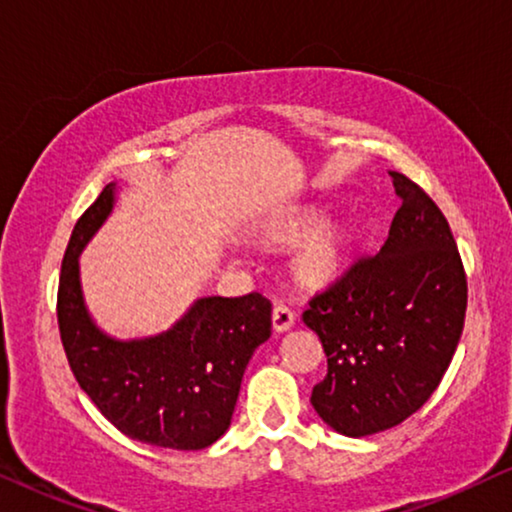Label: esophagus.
<instances>
[{
	"label": "esophagus",
	"instance_id": "esophagus-1",
	"mask_svg": "<svg viewBox=\"0 0 512 512\" xmlns=\"http://www.w3.org/2000/svg\"><path fill=\"white\" fill-rule=\"evenodd\" d=\"M293 324H296V314H293L291 307L284 303H277L275 310H272V326H275V331L284 333L289 331Z\"/></svg>",
	"mask_w": 512,
	"mask_h": 512
}]
</instances>
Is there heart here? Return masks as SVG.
<instances>
[{"label":"heart","mask_w":512,"mask_h":512,"mask_svg":"<svg viewBox=\"0 0 512 512\" xmlns=\"http://www.w3.org/2000/svg\"><path fill=\"white\" fill-rule=\"evenodd\" d=\"M321 223L319 214H298L279 223L275 228V240L279 242H300L310 237L293 261V270L300 282L310 286L328 284L331 279L338 277L347 256V233L338 223H328V226L319 228L318 233L313 232ZM315 235L312 236L311 233Z\"/></svg>","instance_id":"obj_1"}]
</instances>
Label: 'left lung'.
I'll use <instances>...</instances> for the list:
<instances>
[{
    "mask_svg": "<svg viewBox=\"0 0 512 512\" xmlns=\"http://www.w3.org/2000/svg\"><path fill=\"white\" fill-rule=\"evenodd\" d=\"M389 174L401 207L387 242L356 258L303 312L328 361L310 401L352 438L398 426L429 401L466 317V272L450 223L422 186Z\"/></svg>",
    "mask_w": 512,
    "mask_h": 512,
    "instance_id": "obj_1",
    "label": "left lung"
}]
</instances>
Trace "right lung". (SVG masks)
I'll return each mask as SVG.
<instances>
[{"label":"right lung","instance_id":"right-lung-1","mask_svg":"<svg viewBox=\"0 0 512 512\" xmlns=\"http://www.w3.org/2000/svg\"><path fill=\"white\" fill-rule=\"evenodd\" d=\"M104 186L69 237L58 284V326L79 387L118 431L139 443L202 450L233 419L244 368L270 338L272 305L263 293L200 298L170 331L114 340L83 305L79 254L114 207Z\"/></svg>","mask_w":512,"mask_h":512}]
</instances>
